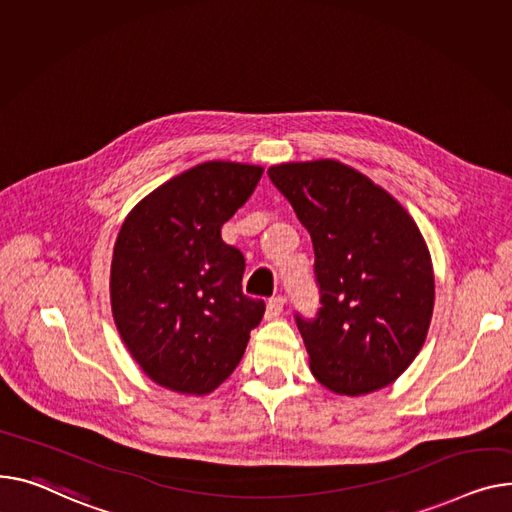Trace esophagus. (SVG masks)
<instances>
[{
    "instance_id": "esophagus-1",
    "label": "esophagus",
    "mask_w": 512,
    "mask_h": 512,
    "mask_svg": "<svg viewBox=\"0 0 512 512\" xmlns=\"http://www.w3.org/2000/svg\"><path fill=\"white\" fill-rule=\"evenodd\" d=\"M284 302H286V298L284 296H271L269 300H267V309H265V317L267 319H276V317H280L282 315V311H284Z\"/></svg>"
}]
</instances>
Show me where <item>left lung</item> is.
Wrapping results in <instances>:
<instances>
[{"label": "left lung", "mask_w": 512, "mask_h": 512, "mask_svg": "<svg viewBox=\"0 0 512 512\" xmlns=\"http://www.w3.org/2000/svg\"><path fill=\"white\" fill-rule=\"evenodd\" d=\"M315 249L319 311L296 313L311 370L339 395L391 385L418 356L432 317L424 238L399 203L337 160L267 170Z\"/></svg>", "instance_id": "left-lung-1"}]
</instances>
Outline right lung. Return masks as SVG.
Listing matches in <instances>:
<instances>
[{"instance_id":"obj_1","label":"right lung","mask_w":512,"mask_h":512,"mask_svg":"<svg viewBox=\"0 0 512 512\" xmlns=\"http://www.w3.org/2000/svg\"><path fill=\"white\" fill-rule=\"evenodd\" d=\"M261 175L253 164H197L142 199L121 226L113 317L135 362L166 389L214 391L263 319L265 302L243 292L245 257L220 232Z\"/></svg>"}]
</instances>
